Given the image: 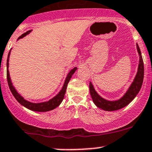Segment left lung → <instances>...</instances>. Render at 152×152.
<instances>
[{"instance_id": "left-lung-1", "label": "left lung", "mask_w": 152, "mask_h": 152, "mask_svg": "<svg viewBox=\"0 0 152 152\" xmlns=\"http://www.w3.org/2000/svg\"><path fill=\"white\" fill-rule=\"evenodd\" d=\"M136 48H137L138 53L139 54V67H138L137 73H136V75L133 83H131L126 93L124 95L122 98H121L119 100H114V101L105 100L98 94V93L94 89V87L91 82H90V95L93 99V103L95 104L97 107L103 109L104 110H106V111H113V110H119V109L124 108L127 105H129L140 91L143 83V80H144V68L142 56H141L140 49H139L138 44H136Z\"/></svg>"}]
</instances>
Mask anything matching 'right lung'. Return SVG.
Here are the masks:
<instances>
[{
    "label": "right lung",
    "mask_w": 152,
    "mask_h": 152,
    "mask_svg": "<svg viewBox=\"0 0 152 152\" xmlns=\"http://www.w3.org/2000/svg\"><path fill=\"white\" fill-rule=\"evenodd\" d=\"M31 31V30L28 31L26 33L23 34L21 36H20L18 37L17 40L18 39H22L23 37H24L26 36L27 34L30 33ZM10 53H11V51L9 52L8 55V58H7V64H6V66H7V80H8V86H9L10 90H11L12 94H13L14 98L16 99L17 101L21 105H23V106L26 107V108L29 109V110H34V111H37V112H46V111H49V110H52L53 109L56 108L57 107L59 106L60 105V103H62L63 99L64 98V95H65V92H66V89H67V86L69 81L70 80L72 76V75L74 74L75 72L77 70V67H74L72 69H71L69 71V72L68 73L67 77H66L65 81H64V85H63L62 90L59 92V93L54 96V98H52V99L48 100V101L46 102H43V103H31V102L28 101V100H25L23 97L21 96L18 92L16 91V90L15 89L14 87L13 86V83L11 80V77H10V75H9V71H8V66H9V57H10Z\"/></svg>",
    "instance_id": "obj_1"
}]
</instances>
